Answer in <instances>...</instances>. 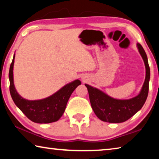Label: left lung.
I'll use <instances>...</instances> for the list:
<instances>
[{"mask_svg":"<svg viewBox=\"0 0 159 159\" xmlns=\"http://www.w3.org/2000/svg\"><path fill=\"white\" fill-rule=\"evenodd\" d=\"M137 47L144 62L146 76L140 92L138 95L129 99H117L111 98L96 88L88 84L91 107L95 115L102 121L108 123H122L128 120L143 107L149 93L150 69L147 54L142 45L137 43Z\"/></svg>","mask_w":159,"mask_h":159,"instance_id":"obj_1","label":"left lung"}]
</instances>
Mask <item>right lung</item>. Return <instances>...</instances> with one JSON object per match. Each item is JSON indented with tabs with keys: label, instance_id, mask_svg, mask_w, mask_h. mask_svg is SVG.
<instances>
[{
	"label": "right lung",
	"instance_id": "1",
	"mask_svg": "<svg viewBox=\"0 0 159 159\" xmlns=\"http://www.w3.org/2000/svg\"><path fill=\"white\" fill-rule=\"evenodd\" d=\"M15 54L9 71L10 92L12 98L19 109L31 121L38 123H49L58 120L65 111L70 96L81 84L79 80L68 83L53 95L39 100H28L21 97L16 90L13 79Z\"/></svg>",
	"mask_w": 159,
	"mask_h": 159
}]
</instances>
